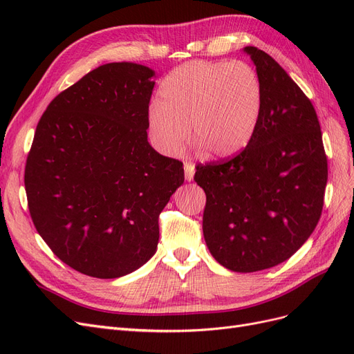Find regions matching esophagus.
Here are the masks:
<instances>
[{
    "instance_id": "1",
    "label": "esophagus",
    "mask_w": 354,
    "mask_h": 354,
    "mask_svg": "<svg viewBox=\"0 0 354 354\" xmlns=\"http://www.w3.org/2000/svg\"><path fill=\"white\" fill-rule=\"evenodd\" d=\"M195 176V167L192 164H185V178L186 181H192Z\"/></svg>"
}]
</instances>
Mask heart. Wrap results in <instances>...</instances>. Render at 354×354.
Instances as JSON below:
<instances>
[{"instance_id":"1","label":"heart","mask_w":354,"mask_h":354,"mask_svg":"<svg viewBox=\"0 0 354 354\" xmlns=\"http://www.w3.org/2000/svg\"><path fill=\"white\" fill-rule=\"evenodd\" d=\"M264 93L245 62L196 60L171 71L149 108L147 122L160 152L177 155L190 138L212 158L236 156L250 146L263 116Z\"/></svg>"}]
</instances>
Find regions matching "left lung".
Returning <instances> with one entry per match:
<instances>
[{"mask_svg": "<svg viewBox=\"0 0 354 354\" xmlns=\"http://www.w3.org/2000/svg\"><path fill=\"white\" fill-rule=\"evenodd\" d=\"M263 84V116L243 152L198 165L207 195L203 238L223 267L239 273L270 269L313 233L324 207L328 162L312 102L263 50L245 47Z\"/></svg>", "mask_w": 354, "mask_h": 354, "instance_id": "left-lung-1", "label": "left lung"}]
</instances>
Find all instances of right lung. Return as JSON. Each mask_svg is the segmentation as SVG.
Returning <instances> with one entry per match:
<instances>
[{"instance_id": "right-lung-1", "label": "right lung", "mask_w": 354, "mask_h": 354, "mask_svg": "<svg viewBox=\"0 0 354 354\" xmlns=\"http://www.w3.org/2000/svg\"><path fill=\"white\" fill-rule=\"evenodd\" d=\"M155 71L106 63L55 97L25 168L32 221L59 259L115 279L156 252L158 217L183 185L177 159L147 142Z\"/></svg>"}]
</instances>
